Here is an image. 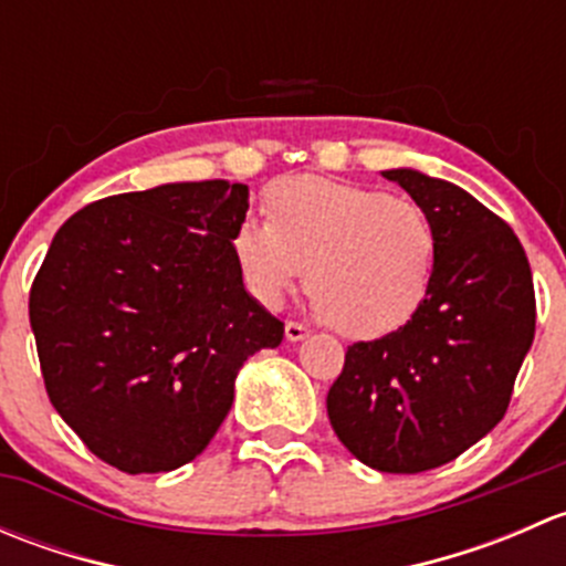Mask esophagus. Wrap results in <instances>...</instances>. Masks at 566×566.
<instances>
[{"label":"esophagus","instance_id":"esophagus-1","mask_svg":"<svg viewBox=\"0 0 566 566\" xmlns=\"http://www.w3.org/2000/svg\"><path fill=\"white\" fill-rule=\"evenodd\" d=\"M284 336H287L290 342H301V339H306V336H310V331H306L301 323H293V319H290V323L284 325Z\"/></svg>","mask_w":566,"mask_h":566}]
</instances>
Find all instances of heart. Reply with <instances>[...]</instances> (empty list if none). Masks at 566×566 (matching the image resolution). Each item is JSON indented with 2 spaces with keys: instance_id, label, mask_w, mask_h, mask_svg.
<instances>
[{
  "instance_id": "obj_1",
  "label": "heart",
  "mask_w": 566,
  "mask_h": 566,
  "mask_svg": "<svg viewBox=\"0 0 566 566\" xmlns=\"http://www.w3.org/2000/svg\"><path fill=\"white\" fill-rule=\"evenodd\" d=\"M265 219L247 216L232 256L256 304L276 310L310 273L312 304L339 334L375 339L408 325L430 293L438 232L408 197L328 177L268 188Z\"/></svg>"
}]
</instances>
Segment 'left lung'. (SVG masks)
<instances>
[{
  "mask_svg": "<svg viewBox=\"0 0 566 566\" xmlns=\"http://www.w3.org/2000/svg\"><path fill=\"white\" fill-rule=\"evenodd\" d=\"M384 177L436 224V276L408 325L347 347L325 405L336 438L364 465L421 473L504 419L534 342V282L512 227L460 186L413 169Z\"/></svg>",
  "mask_w": 566,
  "mask_h": 566,
  "instance_id": "8db88e82",
  "label": "left lung"
}]
</instances>
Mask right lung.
Returning <instances> with one entry per match:
<instances>
[{
  "instance_id": "1",
  "label": "right lung",
  "mask_w": 566,
  "mask_h": 566,
  "mask_svg": "<svg viewBox=\"0 0 566 566\" xmlns=\"http://www.w3.org/2000/svg\"><path fill=\"white\" fill-rule=\"evenodd\" d=\"M243 182H167L73 213L30 290L45 391L84 447L125 473L191 462L227 419L235 375L284 323L243 287Z\"/></svg>"
}]
</instances>
